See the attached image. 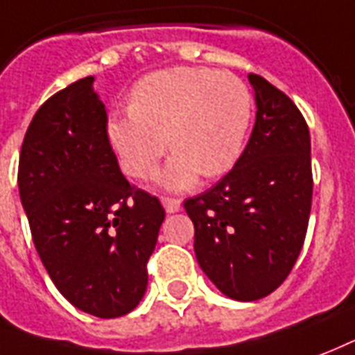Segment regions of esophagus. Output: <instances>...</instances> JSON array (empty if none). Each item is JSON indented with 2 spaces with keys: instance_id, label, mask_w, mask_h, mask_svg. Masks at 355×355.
I'll return each instance as SVG.
<instances>
[{
  "instance_id": "esophagus-1",
  "label": "esophagus",
  "mask_w": 355,
  "mask_h": 355,
  "mask_svg": "<svg viewBox=\"0 0 355 355\" xmlns=\"http://www.w3.org/2000/svg\"><path fill=\"white\" fill-rule=\"evenodd\" d=\"M160 202H162V206H164V209H166L168 214H175V211H180L181 209V200H178V198H168V196H162V198H160Z\"/></svg>"
}]
</instances>
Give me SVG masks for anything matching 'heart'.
<instances>
[{
  "mask_svg": "<svg viewBox=\"0 0 355 355\" xmlns=\"http://www.w3.org/2000/svg\"><path fill=\"white\" fill-rule=\"evenodd\" d=\"M253 96L236 75L206 68H170L146 75L132 90V107L111 113L107 138L126 174L146 180L172 146L157 181L183 191L200 175L219 178L242 157Z\"/></svg>",
  "mask_w": 355,
  "mask_h": 355,
  "instance_id": "1",
  "label": "heart"
}]
</instances>
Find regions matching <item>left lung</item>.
Segmentation results:
<instances>
[{"instance_id":"obj_1","label":"left lung","mask_w":355,"mask_h":355,"mask_svg":"<svg viewBox=\"0 0 355 355\" xmlns=\"http://www.w3.org/2000/svg\"><path fill=\"white\" fill-rule=\"evenodd\" d=\"M255 124L223 180L185 200L198 265L234 301H257L282 286L301 253L312 206L310 132L301 111L261 75Z\"/></svg>"}]
</instances>
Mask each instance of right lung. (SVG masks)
Listing matches in <instances>:
<instances>
[{
	"instance_id": "right-lung-1",
	"label": "right lung",
	"mask_w": 355,
	"mask_h": 355,
	"mask_svg": "<svg viewBox=\"0 0 355 355\" xmlns=\"http://www.w3.org/2000/svg\"><path fill=\"white\" fill-rule=\"evenodd\" d=\"M18 191L41 263L75 309L107 320L138 306L164 209L121 174L94 77L56 92L33 115Z\"/></svg>"
}]
</instances>
